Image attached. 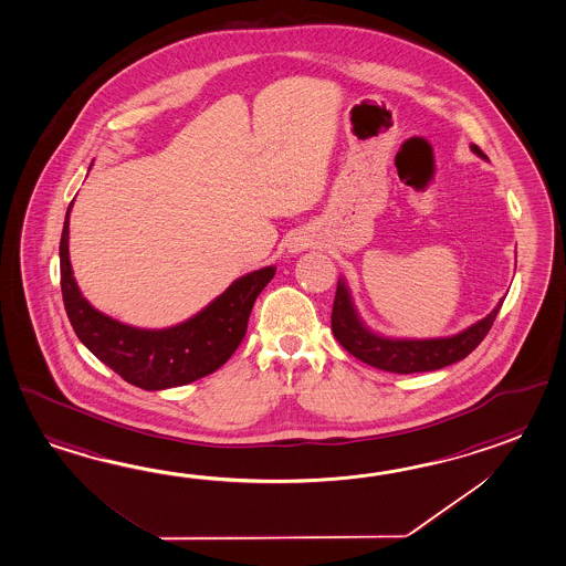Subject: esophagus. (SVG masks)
Masks as SVG:
<instances>
[{
  "label": "esophagus",
  "instance_id": "34e87169",
  "mask_svg": "<svg viewBox=\"0 0 566 566\" xmlns=\"http://www.w3.org/2000/svg\"><path fill=\"white\" fill-rule=\"evenodd\" d=\"M308 245H311V239L306 238V235H298V238L292 239V243H290L292 252H301V250L308 248Z\"/></svg>",
  "mask_w": 566,
  "mask_h": 566
}]
</instances>
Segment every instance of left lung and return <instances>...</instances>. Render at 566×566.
Listing matches in <instances>:
<instances>
[{
  "mask_svg": "<svg viewBox=\"0 0 566 566\" xmlns=\"http://www.w3.org/2000/svg\"><path fill=\"white\" fill-rule=\"evenodd\" d=\"M471 151L490 163V158L479 150L475 144H471ZM503 301L505 296L500 298L495 308L485 318L449 337H432V339L388 337L365 323L353 302L352 290L347 286L345 277L340 276L335 302H333L331 327H333L335 339L339 340L353 357L371 367L391 371V374L434 371L440 367L465 359L467 355L485 339L495 316L502 308Z\"/></svg>",
  "mask_w": 566,
  "mask_h": 566,
  "instance_id": "left-lung-1",
  "label": "left lung"
}]
</instances>
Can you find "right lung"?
<instances>
[{"mask_svg":"<svg viewBox=\"0 0 566 566\" xmlns=\"http://www.w3.org/2000/svg\"><path fill=\"white\" fill-rule=\"evenodd\" d=\"M73 202L66 209L61 238V289L69 321L88 352L127 384L148 391L187 386L226 364L245 337L253 302L274 277L276 268L265 265L233 280L223 294L172 327L126 325L97 311L76 284L69 258Z\"/></svg>","mask_w":566,"mask_h":566,"instance_id":"add662e5","label":"right lung"}]
</instances>
